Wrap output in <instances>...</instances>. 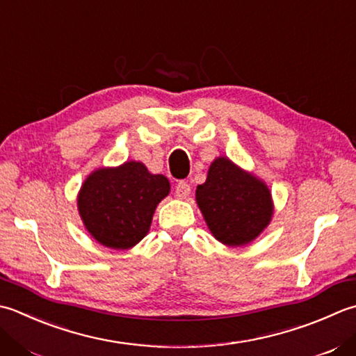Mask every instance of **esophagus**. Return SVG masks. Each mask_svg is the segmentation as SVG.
Returning a JSON list of instances; mask_svg holds the SVG:
<instances>
[{
    "instance_id": "34e87169",
    "label": "esophagus",
    "mask_w": 356,
    "mask_h": 356,
    "mask_svg": "<svg viewBox=\"0 0 356 356\" xmlns=\"http://www.w3.org/2000/svg\"><path fill=\"white\" fill-rule=\"evenodd\" d=\"M190 193H191V186L186 182H184V180H180V182L176 185V191H174L177 199H186L190 196Z\"/></svg>"
}]
</instances>
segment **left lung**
<instances>
[{
    "label": "left lung",
    "instance_id": "left-lung-1",
    "mask_svg": "<svg viewBox=\"0 0 356 356\" xmlns=\"http://www.w3.org/2000/svg\"><path fill=\"white\" fill-rule=\"evenodd\" d=\"M196 200L213 236L225 245H243L259 236L273 214L266 184L225 157L216 159Z\"/></svg>",
    "mask_w": 356,
    "mask_h": 356
}]
</instances>
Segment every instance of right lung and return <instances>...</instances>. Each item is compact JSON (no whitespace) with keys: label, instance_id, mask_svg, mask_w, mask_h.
Returning <instances> with one entry per match:
<instances>
[{"label":"right lung","instance_id":"add662e5","mask_svg":"<svg viewBox=\"0 0 356 356\" xmlns=\"http://www.w3.org/2000/svg\"><path fill=\"white\" fill-rule=\"evenodd\" d=\"M168 193L170 182L162 174H151L140 162H127L90 174L79 194V211L95 241L127 250L149 232L156 207Z\"/></svg>","mask_w":356,"mask_h":356}]
</instances>
